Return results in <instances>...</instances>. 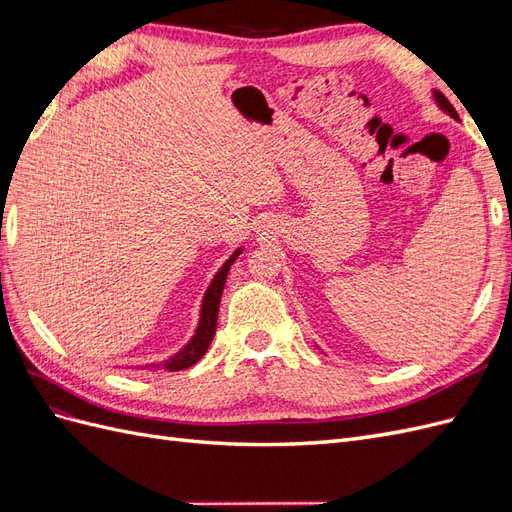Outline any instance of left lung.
Listing matches in <instances>:
<instances>
[{
  "mask_svg": "<svg viewBox=\"0 0 512 512\" xmlns=\"http://www.w3.org/2000/svg\"><path fill=\"white\" fill-rule=\"evenodd\" d=\"M436 100H438V104L444 108V111H448V115H453V117H457V111H455V108H453V104L451 102H448V98L446 96H442L440 94V91H438V94H436Z\"/></svg>",
  "mask_w": 512,
  "mask_h": 512,
  "instance_id": "8db88e82",
  "label": "left lung"
}]
</instances>
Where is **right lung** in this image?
Returning a JSON list of instances; mask_svg holds the SVG:
<instances>
[{
    "mask_svg": "<svg viewBox=\"0 0 512 512\" xmlns=\"http://www.w3.org/2000/svg\"><path fill=\"white\" fill-rule=\"evenodd\" d=\"M239 252L241 250H237L235 254H232L230 260L224 262V267L218 271V275L213 277V282H211V286H209V290L205 294L203 314H200V324H198V331H196L194 339L177 356H173V359L164 363L166 369L179 371V369H185V367H192L194 363H198L200 359H203V354L207 352V348L213 342L215 327H218V309H220V299H222V290H224V284H226L228 269H230L232 262H235Z\"/></svg>",
    "mask_w": 512,
    "mask_h": 512,
    "instance_id": "1",
    "label": "right lung"
}]
</instances>
